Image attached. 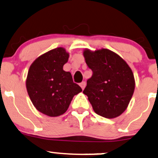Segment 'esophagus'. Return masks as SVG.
I'll return each instance as SVG.
<instances>
[{
	"label": "esophagus",
	"instance_id": "obj_1",
	"mask_svg": "<svg viewBox=\"0 0 158 158\" xmlns=\"http://www.w3.org/2000/svg\"><path fill=\"white\" fill-rule=\"evenodd\" d=\"M79 85H80L81 89L83 90L85 88V81H81L80 84H79Z\"/></svg>",
	"mask_w": 158,
	"mask_h": 158
}]
</instances>
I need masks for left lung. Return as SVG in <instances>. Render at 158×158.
<instances>
[{"label":"left lung","instance_id":"obj_1","mask_svg":"<svg viewBox=\"0 0 158 158\" xmlns=\"http://www.w3.org/2000/svg\"><path fill=\"white\" fill-rule=\"evenodd\" d=\"M91 69L83 94L88 96L96 114L111 119L123 114L128 106L135 88L131 69L122 58L108 49L83 52Z\"/></svg>","mask_w":158,"mask_h":158}]
</instances>
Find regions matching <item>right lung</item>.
Segmentation results:
<instances>
[{
    "instance_id": "obj_1",
    "label": "right lung",
    "mask_w": 158,
    "mask_h": 158,
    "mask_svg": "<svg viewBox=\"0 0 158 158\" xmlns=\"http://www.w3.org/2000/svg\"><path fill=\"white\" fill-rule=\"evenodd\" d=\"M69 53L58 48L45 52L32 62L26 86L32 104L41 113L58 117L68 110L73 97L81 91L70 72L63 70Z\"/></svg>"
}]
</instances>
